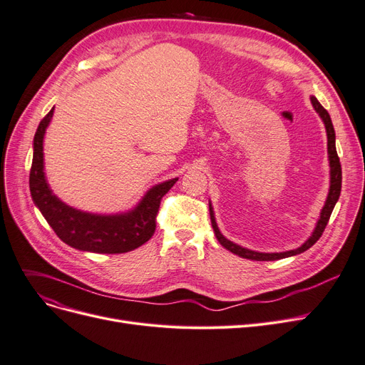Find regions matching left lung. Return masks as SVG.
Returning <instances> with one entry per match:
<instances>
[{"mask_svg":"<svg viewBox=\"0 0 365 365\" xmlns=\"http://www.w3.org/2000/svg\"><path fill=\"white\" fill-rule=\"evenodd\" d=\"M310 101H312L313 108L316 110V113L321 116V119L325 125L327 138H328V143H327L328 145V160H329V191H328L327 201H325L324 207L321 210V216H319L318 222H316V227H314V230H313V232H312L309 239L299 247H297L294 250L273 252V253L255 252V250H250V249H246V247L235 245L231 240H228L227 237L222 235V232L219 231L217 224H216L212 202L209 201L210 220H212V227H213L216 239L222 246L228 249L230 252L235 253V255H239V257L246 258V259H253V261H276V259H283V258L298 255V253H303L321 239V235H322V232H324V230L328 224V220H329V216L332 213V209H334V205H336V202L339 201V197H340V191H341V165H340V160H339V155H337V150H336V133H334V126H332L331 118H329L327 110L321 106V103L318 100H316V97H313V95L310 97Z\"/></svg>","mask_w":365,"mask_h":365,"instance_id":"1","label":"left lung"}]
</instances>
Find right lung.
Instances as JSON below:
<instances>
[{
    "mask_svg": "<svg viewBox=\"0 0 365 365\" xmlns=\"http://www.w3.org/2000/svg\"><path fill=\"white\" fill-rule=\"evenodd\" d=\"M52 108L34 135L33 165L29 173V191L34 204L59 239L68 246L93 253H125L145 245L155 232L158 209L163 197L178 178L152 186L133 210L116 215H98L77 210L61 201L46 180L43 140L49 126Z\"/></svg>",
    "mask_w": 365,
    "mask_h": 365,
    "instance_id": "right-lung-1",
    "label": "right lung"
}]
</instances>
